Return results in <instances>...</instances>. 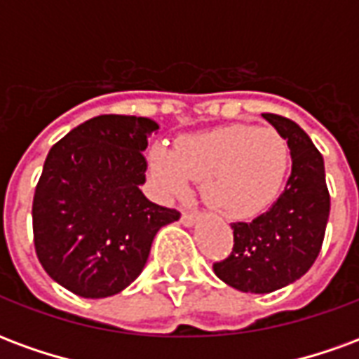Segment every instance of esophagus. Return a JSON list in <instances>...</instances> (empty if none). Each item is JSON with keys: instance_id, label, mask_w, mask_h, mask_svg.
<instances>
[{"instance_id": "34e87169", "label": "esophagus", "mask_w": 359, "mask_h": 359, "mask_svg": "<svg viewBox=\"0 0 359 359\" xmlns=\"http://www.w3.org/2000/svg\"><path fill=\"white\" fill-rule=\"evenodd\" d=\"M196 219H198V215L192 213V211H182V213H180V223H182V225L192 226L196 223Z\"/></svg>"}]
</instances>
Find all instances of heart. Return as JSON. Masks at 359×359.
<instances>
[{"label": "heart", "instance_id": "b5f03b06", "mask_svg": "<svg viewBox=\"0 0 359 359\" xmlns=\"http://www.w3.org/2000/svg\"><path fill=\"white\" fill-rule=\"evenodd\" d=\"M290 167V146L271 126L246 123L182 136L148 151L151 182L163 198H182L203 180L205 203L231 219H250L277 200Z\"/></svg>", "mask_w": 359, "mask_h": 359}]
</instances>
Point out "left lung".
Listing matches in <instances>:
<instances>
[{
  "mask_svg": "<svg viewBox=\"0 0 359 359\" xmlns=\"http://www.w3.org/2000/svg\"><path fill=\"white\" fill-rule=\"evenodd\" d=\"M290 146L292 171L278 200L250 223H231L233 252L213 264L223 283L236 290L267 294L306 275L323 244L331 196L323 156L294 121L264 113Z\"/></svg>",
  "mask_w": 359,
  "mask_h": 359,
  "instance_id": "obj_1",
  "label": "left lung"
}]
</instances>
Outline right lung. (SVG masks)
<instances>
[{
    "instance_id": "obj_1",
    "label": "right lung",
    "mask_w": 359,
    "mask_h": 359,
    "mask_svg": "<svg viewBox=\"0 0 359 359\" xmlns=\"http://www.w3.org/2000/svg\"><path fill=\"white\" fill-rule=\"evenodd\" d=\"M157 123L100 115L53 144L36 184V256L55 283L82 298H107L133 283L157 231L180 217L142 194L144 149Z\"/></svg>"
}]
</instances>
